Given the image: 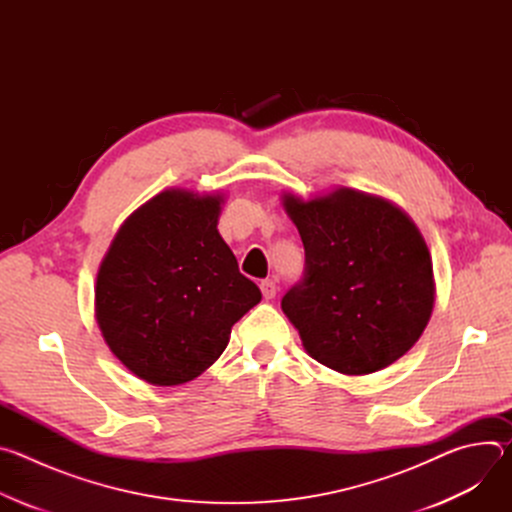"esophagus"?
Listing matches in <instances>:
<instances>
[{
  "instance_id": "obj_1",
  "label": "esophagus",
  "mask_w": 512,
  "mask_h": 512,
  "mask_svg": "<svg viewBox=\"0 0 512 512\" xmlns=\"http://www.w3.org/2000/svg\"><path fill=\"white\" fill-rule=\"evenodd\" d=\"M261 294L265 300H273L277 294V283L273 279H265L261 281Z\"/></svg>"
}]
</instances>
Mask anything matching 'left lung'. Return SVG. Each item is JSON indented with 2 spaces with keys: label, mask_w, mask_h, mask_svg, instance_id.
Here are the masks:
<instances>
[{
  "label": "left lung",
  "mask_w": 512,
  "mask_h": 512,
  "mask_svg": "<svg viewBox=\"0 0 512 512\" xmlns=\"http://www.w3.org/2000/svg\"><path fill=\"white\" fill-rule=\"evenodd\" d=\"M306 269L281 300L306 352L342 375L377 373L425 330L435 298L431 255L393 202L352 188L283 194Z\"/></svg>",
  "instance_id": "1"
}]
</instances>
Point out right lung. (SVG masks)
Masks as SVG:
<instances>
[{"label": "right lung", "mask_w": 512, "mask_h": 512, "mask_svg": "<svg viewBox=\"0 0 512 512\" xmlns=\"http://www.w3.org/2000/svg\"><path fill=\"white\" fill-rule=\"evenodd\" d=\"M221 194L170 188L117 231L95 287L111 352L141 381L184 385L223 354L231 328L261 302L218 233Z\"/></svg>", "instance_id": "obj_1"}]
</instances>
